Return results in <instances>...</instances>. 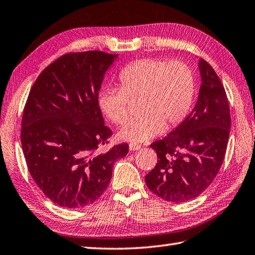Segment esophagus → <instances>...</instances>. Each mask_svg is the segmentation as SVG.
I'll return each mask as SVG.
<instances>
[{"label":"esophagus","instance_id":"esophagus-1","mask_svg":"<svg viewBox=\"0 0 255 255\" xmlns=\"http://www.w3.org/2000/svg\"><path fill=\"white\" fill-rule=\"evenodd\" d=\"M128 149L131 151H135V150H138V149H140V146L138 144H135V142H129Z\"/></svg>","mask_w":255,"mask_h":255}]
</instances>
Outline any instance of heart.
Here are the masks:
<instances>
[{
	"label": "heart",
	"mask_w": 255,
	"mask_h": 255,
	"mask_svg": "<svg viewBox=\"0 0 255 255\" xmlns=\"http://www.w3.org/2000/svg\"><path fill=\"white\" fill-rule=\"evenodd\" d=\"M119 81L121 89L99 91L97 104L111 122L123 124L128 118V99L140 101L141 116L118 132V138L122 140L147 141L179 126L194 104L195 74L182 60L139 59L123 68Z\"/></svg>",
	"instance_id": "b5f03b06"
}]
</instances>
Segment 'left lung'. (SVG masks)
<instances>
[{
    "label": "left lung",
    "mask_w": 255,
    "mask_h": 255,
    "mask_svg": "<svg viewBox=\"0 0 255 255\" xmlns=\"http://www.w3.org/2000/svg\"><path fill=\"white\" fill-rule=\"evenodd\" d=\"M198 68L201 86L195 107L166 137L150 145L159 160L145 177L154 195L175 203L194 199L213 182L231 132L224 86L206 60L199 58Z\"/></svg>",
    "instance_id": "obj_1"
}]
</instances>
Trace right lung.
<instances>
[{
    "label": "right lung",
    "mask_w": 255,
    "mask_h": 255,
    "mask_svg": "<svg viewBox=\"0 0 255 255\" xmlns=\"http://www.w3.org/2000/svg\"><path fill=\"white\" fill-rule=\"evenodd\" d=\"M119 54L61 56L35 80L24 106L21 146L31 176L48 199L66 209L96 201L108 187L115 161L128 145L98 148L111 136L97 97Z\"/></svg>",
    "instance_id": "obj_1"
}]
</instances>
